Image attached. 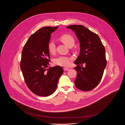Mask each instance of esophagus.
I'll list each match as a JSON object with an SVG mask.
<instances>
[{"mask_svg": "<svg viewBox=\"0 0 125 125\" xmlns=\"http://www.w3.org/2000/svg\"><path fill=\"white\" fill-rule=\"evenodd\" d=\"M69 68H66V67H64V68H63V70H64V71H68V70H69Z\"/></svg>", "mask_w": 125, "mask_h": 125, "instance_id": "34e87169", "label": "esophagus"}]
</instances>
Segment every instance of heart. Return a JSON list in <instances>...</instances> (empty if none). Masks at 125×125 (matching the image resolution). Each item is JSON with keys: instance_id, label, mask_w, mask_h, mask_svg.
Returning a JSON list of instances; mask_svg holds the SVG:
<instances>
[{"instance_id": "heart-1", "label": "heart", "mask_w": 125, "mask_h": 125, "mask_svg": "<svg viewBox=\"0 0 125 125\" xmlns=\"http://www.w3.org/2000/svg\"><path fill=\"white\" fill-rule=\"evenodd\" d=\"M60 39L67 46L74 44V39L73 36L69 34H64L60 37ZM48 49L49 52L52 54H53L56 51V44L53 40L50 41L48 44ZM72 59L71 58L65 56H60L54 60V63L58 65L62 66H68L70 64Z\"/></svg>"}]
</instances>
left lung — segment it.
I'll return each instance as SVG.
<instances>
[{"mask_svg": "<svg viewBox=\"0 0 125 125\" xmlns=\"http://www.w3.org/2000/svg\"><path fill=\"white\" fill-rule=\"evenodd\" d=\"M66 28L73 31L80 43V54L74 63L77 72L75 87L84 91L94 89L100 82L107 62L105 50L96 34L82 25H72ZM83 63L86 64L85 67Z\"/></svg>", "mask_w": 125, "mask_h": 125, "instance_id": "left-lung-1", "label": "left lung"}]
</instances>
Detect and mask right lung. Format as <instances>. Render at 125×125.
<instances>
[{
    "label": "right lung",
    "instance_id": "right-lung-1",
    "mask_svg": "<svg viewBox=\"0 0 125 125\" xmlns=\"http://www.w3.org/2000/svg\"><path fill=\"white\" fill-rule=\"evenodd\" d=\"M58 26L43 27L30 36L21 53L20 67L28 88L39 96L53 94L62 73V68L50 66V52L48 44L51 34Z\"/></svg>",
    "mask_w": 125,
    "mask_h": 125
}]
</instances>
